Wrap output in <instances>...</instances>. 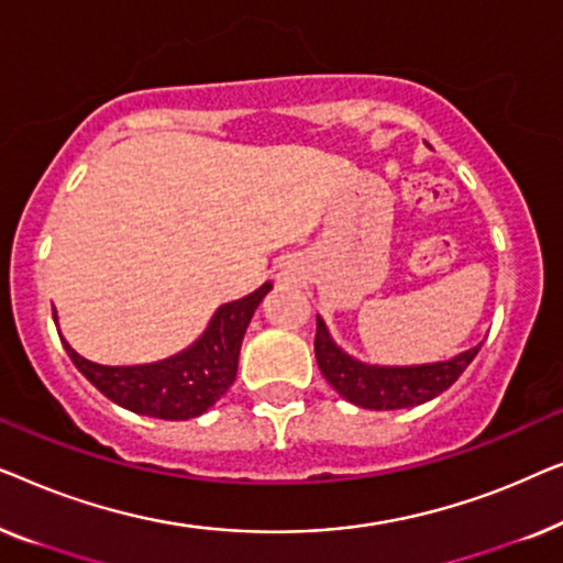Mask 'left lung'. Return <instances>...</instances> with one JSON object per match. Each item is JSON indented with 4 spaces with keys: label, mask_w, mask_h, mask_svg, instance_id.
<instances>
[{
    "label": "left lung",
    "mask_w": 563,
    "mask_h": 563,
    "mask_svg": "<svg viewBox=\"0 0 563 563\" xmlns=\"http://www.w3.org/2000/svg\"><path fill=\"white\" fill-rule=\"evenodd\" d=\"M482 345H474L456 358L441 361V364L428 366H407V368H382L366 366L353 361L330 341L325 322L318 318L314 330V356L325 379L338 395L349 402L366 407V410H402L428 402L451 387L466 366L472 364Z\"/></svg>",
    "instance_id": "obj_1"
}]
</instances>
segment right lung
<instances>
[{
    "instance_id": "obj_1",
    "label": "right lung",
    "mask_w": 563,
    "mask_h": 563,
    "mask_svg": "<svg viewBox=\"0 0 563 563\" xmlns=\"http://www.w3.org/2000/svg\"><path fill=\"white\" fill-rule=\"evenodd\" d=\"M272 284L222 305L205 335L179 356L148 366H99L64 341L74 366L114 405L161 420H189L210 410L235 382L245 328ZM56 320V314H53Z\"/></svg>"
}]
</instances>
